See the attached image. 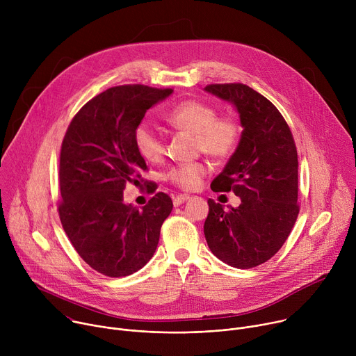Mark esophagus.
<instances>
[{
	"label": "esophagus",
	"mask_w": 356,
	"mask_h": 356,
	"mask_svg": "<svg viewBox=\"0 0 356 356\" xmlns=\"http://www.w3.org/2000/svg\"><path fill=\"white\" fill-rule=\"evenodd\" d=\"M190 198V195H187V194H180V195H177V197H175L173 198V204H175V207H179V206H181L184 201H187Z\"/></svg>",
	"instance_id": "obj_1"
}]
</instances>
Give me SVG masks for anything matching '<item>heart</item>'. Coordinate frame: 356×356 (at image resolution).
<instances>
[{"instance_id":"b5f03b06","label":"heart","mask_w":356,"mask_h":356,"mask_svg":"<svg viewBox=\"0 0 356 356\" xmlns=\"http://www.w3.org/2000/svg\"><path fill=\"white\" fill-rule=\"evenodd\" d=\"M165 120L172 127L194 135L197 150L216 161L228 158L238 145L241 132L238 122L229 117L217 118V111L200 101L187 99L179 103L166 113ZM134 142L139 155L147 162L162 161L165 138L155 122L142 121L135 128ZM206 175L207 168L204 165L190 163L173 168L168 177L183 190H194Z\"/></svg>"}]
</instances>
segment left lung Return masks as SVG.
<instances>
[{
	"mask_svg": "<svg viewBox=\"0 0 356 356\" xmlns=\"http://www.w3.org/2000/svg\"><path fill=\"white\" fill-rule=\"evenodd\" d=\"M207 92L228 101L243 128L213 191H234L238 207L209 200L204 222L209 248L224 264L249 269L269 261L298 216V161L291 131L268 98L241 84H210Z\"/></svg>",
	"mask_w": 356,
	"mask_h": 356,
	"instance_id": "obj_1",
	"label": "left lung"
}]
</instances>
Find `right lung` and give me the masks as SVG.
I'll return each mask as SVG.
<instances>
[{"instance_id": "obj_1", "label": "right lung", "mask_w": 356, "mask_h": 356, "mask_svg": "<svg viewBox=\"0 0 356 356\" xmlns=\"http://www.w3.org/2000/svg\"><path fill=\"white\" fill-rule=\"evenodd\" d=\"M172 92L142 84L111 87L83 106L66 131L59 217L83 261L106 276L142 269L154 257L162 224L172 213V198L162 191L142 210L124 202L125 186L139 183L140 172L147 169L134 142L135 128Z\"/></svg>"}]
</instances>
